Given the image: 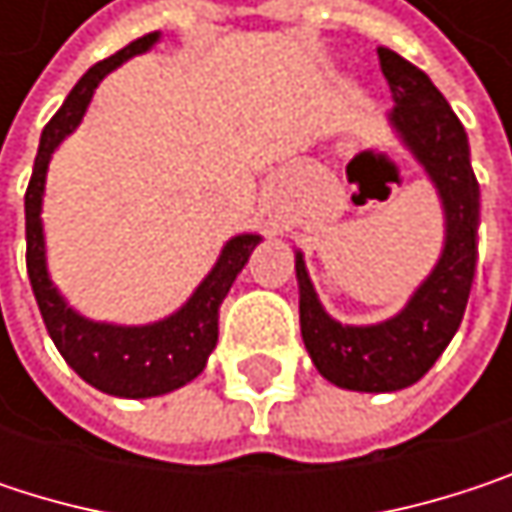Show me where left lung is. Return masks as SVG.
Instances as JSON below:
<instances>
[{
    "label": "left lung",
    "instance_id": "obj_1",
    "mask_svg": "<svg viewBox=\"0 0 512 512\" xmlns=\"http://www.w3.org/2000/svg\"><path fill=\"white\" fill-rule=\"evenodd\" d=\"M376 55L394 97L391 124L442 195L448 240L439 266L412 302L394 320L364 329L341 326L320 308L302 255H296L305 350L329 382L350 391H397L418 382L457 335L477 266L480 186L471 171L465 127L421 67L388 47Z\"/></svg>",
    "mask_w": 512,
    "mask_h": 512
}]
</instances>
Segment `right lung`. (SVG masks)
<instances>
[{
    "label": "right lung",
    "mask_w": 512,
    "mask_h": 512,
    "mask_svg": "<svg viewBox=\"0 0 512 512\" xmlns=\"http://www.w3.org/2000/svg\"><path fill=\"white\" fill-rule=\"evenodd\" d=\"M156 41V32L130 41L124 50L97 61L88 67V73L73 85L61 109L50 118L41 136V148L35 156L32 180L26 189V269L29 281L41 308V317L47 323L52 344L64 361L94 388L115 394V397H156L165 391H174L195 379L207 356L216 347L219 338V305L228 296L237 272L246 266V260L257 246L255 234L234 237L213 272L201 281L195 296L168 320L154 326H106L91 323L73 314L64 299L55 293L50 275H47V257H44V228H41V195L47 180L50 154L58 142L82 121L88 100L100 79L115 70L121 61H127L136 52H145Z\"/></svg>",
    "instance_id": "obj_1"
}]
</instances>
